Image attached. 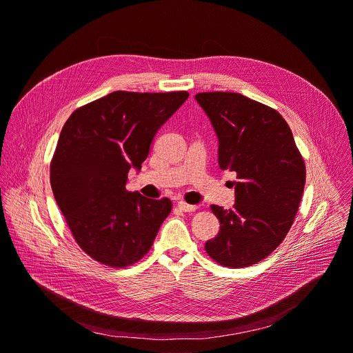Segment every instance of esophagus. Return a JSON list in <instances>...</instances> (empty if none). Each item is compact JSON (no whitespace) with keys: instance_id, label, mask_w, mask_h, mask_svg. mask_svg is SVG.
Masks as SVG:
<instances>
[{"instance_id":"34e87169","label":"esophagus","mask_w":353,"mask_h":353,"mask_svg":"<svg viewBox=\"0 0 353 353\" xmlns=\"http://www.w3.org/2000/svg\"><path fill=\"white\" fill-rule=\"evenodd\" d=\"M177 207L184 211V213H192V211H196L197 210V205H192V204H187L184 201H179L177 203Z\"/></svg>"}]
</instances>
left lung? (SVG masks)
I'll list each match as a JSON object with an SVG mask.
<instances>
[{
  "mask_svg": "<svg viewBox=\"0 0 353 353\" xmlns=\"http://www.w3.org/2000/svg\"><path fill=\"white\" fill-rule=\"evenodd\" d=\"M196 101L217 134L220 169L237 173L234 207L211 205L220 231L205 251L224 267H250L288 234L303 193L305 163L276 110L234 92L197 93Z\"/></svg>",
  "mask_w": 353,
  "mask_h": 353,
  "instance_id": "1",
  "label": "left lung"
}]
</instances>
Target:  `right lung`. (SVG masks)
Instances as JSON below:
<instances>
[{"mask_svg": "<svg viewBox=\"0 0 353 353\" xmlns=\"http://www.w3.org/2000/svg\"><path fill=\"white\" fill-rule=\"evenodd\" d=\"M187 98L184 90H116L65 122L51 185L74 239L93 260L123 268L150 250L172 201L128 192V173L142 169L157 130Z\"/></svg>", "mask_w": 353, "mask_h": 353, "instance_id": "add662e5", "label": "right lung"}]
</instances>
